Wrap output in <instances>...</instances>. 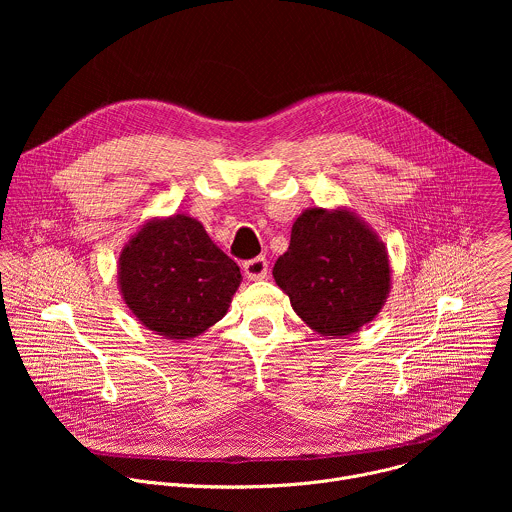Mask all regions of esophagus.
Wrapping results in <instances>:
<instances>
[{
    "label": "esophagus",
    "instance_id": "obj_1",
    "mask_svg": "<svg viewBox=\"0 0 512 512\" xmlns=\"http://www.w3.org/2000/svg\"><path fill=\"white\" fill-rule=\"evenodd\" d=\"M243 271L247 275V279L257 281V279H265L267 277V259L265 257H255L243 263Z\"/></svg>",
    "mask_w": 512,
    "mask_h": 512
}]
</instances>
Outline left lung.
I'll return each mask as SVG.
<instances>
[{
	"label": "left lung",
	"instance_id": "obj_1",
	"mask_svg": "<svg viewBox=\"0 0 512 512\" xmlns=\"http://www.w3.org/2000/svg\"><path fill=\"white\" fill-rule=\"evenodd\" d=\"M273 279L318 334L342 338L377 318L391 291V261L379 235L346 206L308 208L291 227Z\"/></svg>",
	"mask_w": 512,
	"mask_h": 512
}]
</instances>
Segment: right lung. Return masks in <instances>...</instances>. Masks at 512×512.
I'll list each match as a JSON object with an SVG mask.
<instances>
[{
    "mask_svg": "<svg viewBox=\"0 0 512 512\" xmlns=\"http://www.w3.org/2000/svg\"><path fill=\"white\" fill-rule=\"evenodd\" d=\"M241 281L239 265L184 212L145 221L117 261V285L131 314L174 342L221 320Z\"/></svg>",
    "mask_w": 512,
    "mask_h": 512,
    "instance_id": "obj_1",
    "label": "right lung"
}]
</instances>
